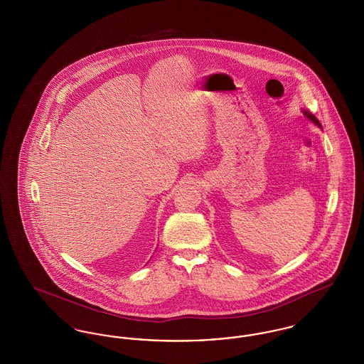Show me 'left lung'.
<instances>
[{
    "mask_svg": "<svg viewBox=\"0 0 364 364\" xmlns=\"http://www.w3.org/2000/svg\"><path fill=\"white\" fill-rule=\"evenodd\" d=\"M304 114L307 116V119H310V120H311V122H315L316 125H321V124H319V122H318V119H316V117H315V116H314L312 113H309V112H306V110H304Z\"/></svg>",
    "mask_w": 364,
    "mask_h": 364,
    "instance_id": "8db88e82",
    "label": "left lung"
}]
</instances>
